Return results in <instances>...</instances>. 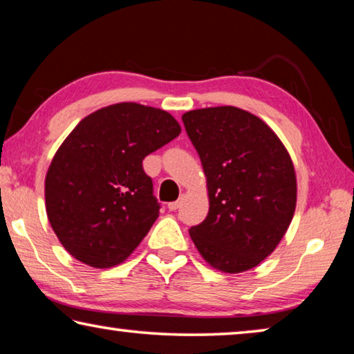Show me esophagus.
<instances>
[{
	"label": "esophagus",
	"instance_id": "34e87169",
	"mask_svg": "<svg viewBox=\"0 0 354 354\" xmlns=\"http://www.w3.org/2000/svg\"><path fill=\"white\" fill-rule=\"evenodd\" d=\"M179 205H181V201H171V203H169V205H167V207H169V211H176Z\"/></svg>",
	"mask_w": 354,
	"mask_h": 354
}]
</instances>
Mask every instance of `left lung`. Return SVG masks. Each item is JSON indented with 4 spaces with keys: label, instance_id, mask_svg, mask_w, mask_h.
I'll return each instance as SVG.
<instances>
[{
    "label": "left lung",
    "instance_id": "left-lung-1",
    "mask_svg": "<svg viewBox=\"0 0 354 354\" xmlns=\"http://www.w3.org/2000/svg\"><path fill=\"white\" fill-rule=\"evenodd\" d=\"M183 123L207 179L209 212L189 232L205 261L250 270L277 248L297 205V178L278 136L234 106L185 112Z\"/></svg>",
    "mask_w": 354,
    "mask_h": 354
}]
</instances>
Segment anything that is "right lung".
Returning <instances> with one entry per match:
<instances>
[{"mask_svg":"<svg viewBox=\"0 0 354 354\" xmlns=\"http://www.w3.org/2000/svg\"><path fill=\"white\" fill-rule=\"evenodd\" d=\"M179 133L169 112L137 103L103 107L77 123L45 179L48 220L71 256L109 268L133 253L160 209L142 160Z\"/></svg>","mask_w":354,"mask_h":354,"instance_id":"obj_1","label":"right lung"}]
</instances>
